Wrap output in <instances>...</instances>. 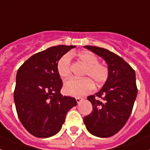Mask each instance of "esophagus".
Segmentation results:
<instances>
[{
	"mask_svg": "<svg viewBox=\"0 0 150 150\" xmlns=\"http://www.w3.org/2000/svg\"><path fill=\"white\" fill-rule=\"evenodd\" d=\"M75 99H76V102H77L78 104H79V103H81V101L84 100L83 98H80V97H77V98H75Z\"/></svg>",
	"mask_w": 150,
	"mask_h": 150,
	"instance_id": "1",
	"label": "esophagus"
}]
</instances>
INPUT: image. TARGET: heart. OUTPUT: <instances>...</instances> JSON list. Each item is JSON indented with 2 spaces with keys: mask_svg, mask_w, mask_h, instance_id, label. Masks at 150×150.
<instances>
[{
  "mask_svg": "<svg viewBox=\"0 0 150 150\" xmlns=\"http://www.w3.org/2000/svg\"><path fill=\"white\" fill-rule=\"evenodd\" d=\"M71 54H64L57 63V71L63 79H68L71 75ZM77 56L87 65L84 71V76L89 77L97 85H102L109 78V69L103 63L98 62V57L93 52L82 51L79 52ZM91 79L88 78L69 79L64 82V92L72 96H83L88 94L94 89V83Z\"/></svg>",
  "mask_w": 150,
  "mask_h": 150,
  "instance_id": "b5f03b06",
  "label": "heart"
}]
</instances>
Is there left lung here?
Masks as SVG:
<instances>
[{
	"label": "left lung",
	"instance_id": "obj_1",
	"mask_svg": "<svg viewBox=\"0 0 150 150\" xmlns=\"http://www.w3.org/2000/svg\"><path fill=\"white\" fill-rule=\"evenodd\" d=\"M85 47L106 62L109 74L102 89L87 98L93 110L84 117V123L92 135L110 137L125 126L131 115L138 92L136 73L123 58L109 50L96 46Z\"/></svg>",
	"mask_w": 150,
	"mask_h": 150
}]
</instances>
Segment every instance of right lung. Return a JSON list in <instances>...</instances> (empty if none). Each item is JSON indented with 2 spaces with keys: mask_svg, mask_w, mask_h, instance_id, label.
I'll return each instance as SVG.
<instances>
[{
  "mask_svg": "<svg viewBox=\"0 0 150 150\" xmlns=\"http://www.w3.org/2000/svg\"><path fill=\"white\" fill-rule=\"evenodd\" d=\"M75 47L58 45L38 52L18 69L14 92L18 118L31 135L47 138L60 131L67 112L77 105L75 98L60 93L62 81L57 63Z\"/></svg>",
  "mask_w": 150,
  "mask_h": 150,
  "instance_id": "1",
  "label": "right lung"
}]
</instances>
